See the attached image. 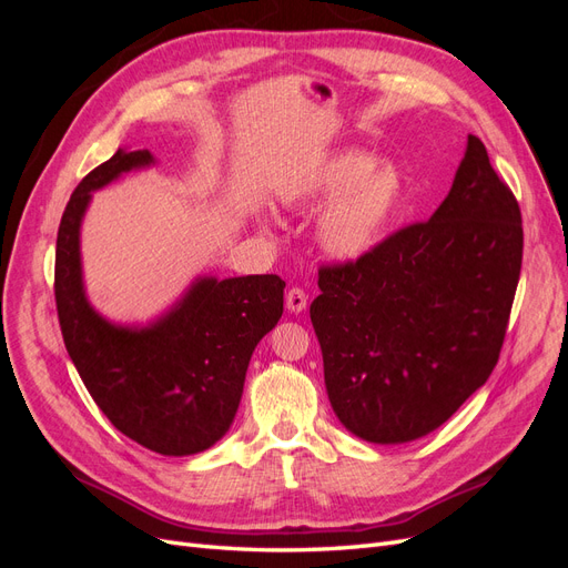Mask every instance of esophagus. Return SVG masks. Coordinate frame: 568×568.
I'll list each match as a JSON object with an SVG mask.
<instances>
[{
    "instance_id": "obj_1",
    "label": "esophagus",
    "mask_w": 568,
    "mask_h": 568,
    "mask_svg": "<svg viewBox=\"0 0 568 568\" xmlns=\"http://www.w3.org/2000/svg\"><path fill=\"white\" fill-rule=\"evenodd\" d=\"M305 305H307V294H305V291L298 288V286L288 288V294H286V307H288V311L291 313H303Z\"/></svg>"
}]
</instances>
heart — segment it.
Wrapping results in <instances>:
<instances>
[{
    "mask_svg": "<svg viewBox=\"0 0 568 568\" xmlns=\"http://www.w3.org/2000/svg\"><path fill=\"white\" fill-rule=\"evenodd\" d=\"M320 246L338 261H357L379 246L403 201L398 168L363 151H338L305 165L280 189L282 205L305 211L322 203Z\"/></svg>",
    "mask_w": 568,
    "mask_h": 568,
    "instance_id": "b5f03b06",
    "label": "heart"
}]
</instances>
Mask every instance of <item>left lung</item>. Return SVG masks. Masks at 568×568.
<instances>
[{
	"label": "left lung",
	"instance_id": "1",
	"mask_svg": "<svg viewBox=\"0 0 568 568\" xmlns=\"http://www.w3.org/2000/svg\"><path fill=\"white\" fill-rule=\"evenodd\" d=\"M521 255L519 203L469 134L432 220L320 267L311 320L341 424L388 445L448 422L497 365Z\"/></svg>",
	"mask_w": 568,
	"mask_h": 568
}]
</instances>
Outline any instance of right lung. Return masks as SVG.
Listing matches in <instances>:
<instances>
[{"label":"right lung","mask_w":568,"mask_h":568,"mask_svg":"<svg viewBox=\"0 0 568 568\" xmlns=\"http://www.w3.org/2000/svg\"><path fill=\"white\" fill-rule=\"evenodd\" d=\"M151 163L146 149H118L75 186L57 236L54 296L65 351L99 409L134 443L184 457L227 434L257 341L284 313L286 282L277 274L199 277L142 329L101 317L82 286V217L92 192Z\"/></svg>","instance_id":"right-lung-1"}]
</instances>
